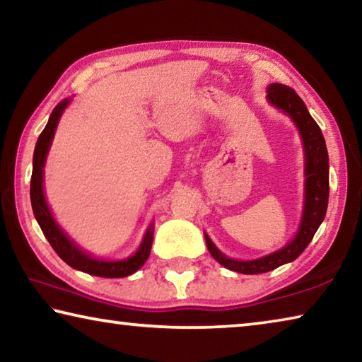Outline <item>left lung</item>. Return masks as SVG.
<instances>
[{
    "label": "left lung",
    "instance_id": "8db88e82",
    "mask_svg": "<svg viewBox=\"0 0 362 362\" xmlns=\"http://www.w3.org/2000/svg\"><path fill=\"white\" fill-rule=\"evenodd\" d=\"M267 99L273 107L283 110L289 115L298 127L300 137L303 140L305 150V201L302 220L293 240L286 247L276 252L255 260H235L228 259L216 247L211 238L206 236V244L211 255L220 265L243 274H259L278 268L284 263L296 260L303 252L310 241L313 240L316 230L320 228L327 211L329 201V156L326 140L316 121L306 110L303 100L289 86L274 83L267 89Z\"/></svg>",
    "mask_w": 362,
    "mask_h": 362
}]
</instances>
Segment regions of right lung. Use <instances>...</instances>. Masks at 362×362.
Instances as JSON below:
<instances>
[{"mask_svg": "<svg viewBox=\"0 0 362 362\" xmlns=\"http://www.w3.org/2000/svg\"><path fill=\"white\" fill-rule=\"evenodd\" d=\"M69 103H70V99H65L57 103V107L52 110L51 116H49L47 124L40 134L38 142H36V146H35L32 183H30V199H32L35 218L38 220V223L41 226L42 233H45V236L47 238L49 244H51L52 249L56 250L57 255L66 263V265H70L75 269H79V272H84L88 274H93V276H100V278L129 276V274L136 273L150 257L151 243H153V225H150V228L146 230L144 241L140 244L137 252L132 257H129V259L116 260V262L99 260V259H94V257H90L89 254L83 252V250L79 249L62 230H60V226L56 223V220H54L52 214L47 207L45 192H42L45 163H46L49 146H51L54 132H56L60 116H62L64 110L69 107Z\"/></svg>", "mask_w": 362, "mask_h": 362, "instance_id": "add662e5", "label": "right lung"}]
</instances>
